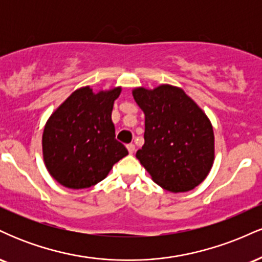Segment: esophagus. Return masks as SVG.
Returning <instances> with one entry per match:
<instances>
[{
  "mask_svg": "<svg viewBox=\"0 0 262 262\" xmlns=\"http://www.w3.org/2000/svg\"><path fill=\"white\" fill-rule=\"evenodd\" d=\"M127 149H128L129 154H133V152L135 151V145H134V144H128Z\"/></svg>",
  "mask_w": 262,
  "mask_h": 262,
  "instance_id": "obj_1",
  "label": "esophagus"
}]
</instances>
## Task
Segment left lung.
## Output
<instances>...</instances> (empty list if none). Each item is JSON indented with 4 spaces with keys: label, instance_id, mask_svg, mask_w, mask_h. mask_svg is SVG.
I'll return each mask as SVG.
<instances>
[{
    "label": "left lung",
    "instance_id": "obj_1",
    "mask_svg": "<svg viewBox=\"0 0 262 262\" xmlns=\"http://www.w3.org/2000/svg\"><path fill=\"white\" fill-rule=\"evenodd\" d=\"M132 93L145 114V143L137 151L140 164L166 191L197 187L214 162V132L207 114L181 87L169 83L135 87Z\"/></svg>",
    "mask_w": 262,
    "mask_h": 262
}]
</instances>
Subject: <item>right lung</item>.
Returning a JSON list of instances; mask_svg holds the SVG:
<instances>
[{"label":"right lung","instance_id":"1","mask_svg":"<svg viewBox=\"0 0 262 262\" xmlns=\"http://www.w3.org/2000/svg\"><path fill=\"white\" fill-rule=\"evenodd\" d=\"M121 92V86L97 93L90 86L80 87L48 118L41 137L43 160L50 176L61 186L91 187L128 155L116 139L111 118Z\"/></svg>","mask_w":262,"mask_h":262}]
</instances>
